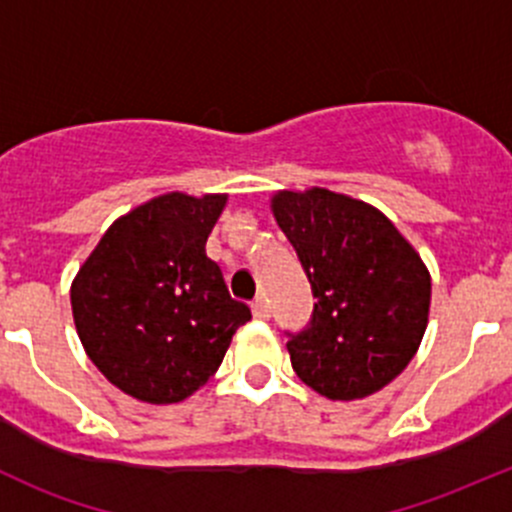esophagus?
Listing matches in <instances>:
<instances>
[{"instance_id": "obj_1", "label": "esophagus", "mask_w": 512, "mask_h": 512, "mask_svg": "<svg viewBox=\"0 0 512 512\" xmlns=\"http://www.w3.org/2000/svg\"><path fill=\"white\" fill-rule=\"evenodd\" d=\"M252 314H255V319H262V322H265V319H270V304L262 297L255 299V302H252Z\"/></svg>"}]
</instances>
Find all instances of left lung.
<instances>
[{
  "label": "left lung",
  "mask_w": 512,
  "mask_h": 512,
  "mask_svg": "<svg viewBox=\"0 0 512 512\" xmlns=\"http://www.w3.org/2000/svg\"><path fill=\"white\" fill-rule=\"evenodd\" d=\"M277 225L312 285V322L287 342L292 369L317 394L354 401L409 366L431 307V275L374 205L327 188L277 190Z\"/></svg>",
  "instance_id": "obj_1"
}]
</instances>
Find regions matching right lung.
<instances>
[{
  "label": "right lung",
  "instance_id": "1",
  "mask_svg": "<svg viewBox=\"0 0 512 512\" xmlns=\"http://www.w3.org/2000/svg\"><path fill=\"white\" fill-rule=\"evenodd\" d=\"M225 193H165L113 220L71 282L84 352L123 394L178 404L223 364L250 307L227 292L205 242Z\"/></svg>",
  "mask_w": 512,
  "mask_h": 512
}]
</instances>
